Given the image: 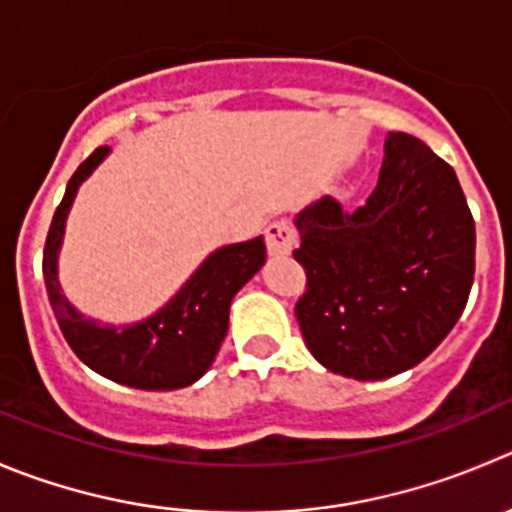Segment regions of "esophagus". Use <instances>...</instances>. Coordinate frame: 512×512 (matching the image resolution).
I'll return each instance as SVG.
<instances>
[{"label":"esophagus","instance_id":"obj_1","mask_svg":"<svg viewBox=\"0 0 512 512\" xmlns=\"http://www.w3.org/2000/svg\"><path fill=\"white\" fill-rule=\"evenodd\" d=\"M296 246V228L289 221H274L266 228V248L271 256H289Z\"/></svg>","mask_w":512,"mask_h":512}]
</instances>
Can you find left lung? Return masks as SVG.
I'll list each match as a JSON object with an SVG mask.
<instances>
[{
    "label": "left lung",
    "instance_id": "8db88e82",
    "mask_svg": "<svg viewBox=\"0 0 512 512\" xmlns=\"http://www.w3.org/2000/svg\"><path fill=\"white\" fill-rule=\"evenodd\" d=\"M306 294L296 304L316 362L342 377L387 379L450 334L475 274V221L457 175L422 140L389 133L367 201L324 196L296 213Z\"/></svg>",
    "mask_w": 512,
    "mask_h": 512
}]
</instances>
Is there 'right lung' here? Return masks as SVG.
<instances>
[{
	"label": "right lung",
	"mask_w": 512,
	"mask_h": 512,
	"mask_svg": "<svg viewBox=\"0 0 512 512\" xmlns=\"http://www.w3.org/2000/svg\"><path fill=\"white\" fill-rule=\"evenodd\" d=\"M107 155L110 148H97L75 170L52 218L42 256L52 311L72 352L102 377L125 387L160 392L188 387L211 369L226 339L233 296L266 264L264 236L208 253L191 279L155 314L133 324H100L62 294L60 248L77 191Z\"/></svg>",
	"instance_id": "right-lung-1"
}]
</instances>
